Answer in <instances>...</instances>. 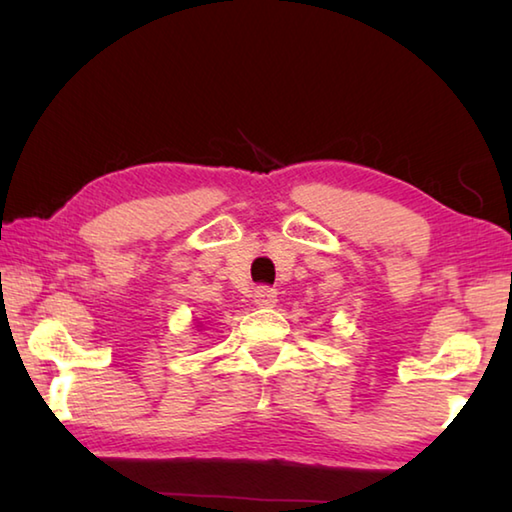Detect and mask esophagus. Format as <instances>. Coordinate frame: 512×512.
<instances>
[{
    "instance_id": "obj_1",
    "label": "esophagus",
    "mask_w": 512,
    "mask_h": 512,
    "mask_svg": "<svg viewBox=\"0 0 512 512\" xmlns=\"http://www.w3.org/2000/svg\"><path fill=\"white\" fill-rule=\"evenodd\" d=\"M275 302H277V293H275V289L259 287V289L255 291V305H257V307H262V309H271V307H275Z\"/></svg>"
}]
</instances>
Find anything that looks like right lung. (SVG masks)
I'll list each match as a JSON object with an SVG mask.
<instances>
[{
    "label": "right lung",
    "instance_id": "1",
    "mask_svg": "<svg viewBox=\"0 0 512 512\" xmlns=\"http://www.w3.org/2000/svg\"><path fill=\"white\" fill-rule=\"evenodd\" d=\"M198 327H203V325H196V329H198ZM198 332H201V329H198Z\"/></svg>",
    "mask_w": 512,
    "mask_h": 512
}]
</instances>
